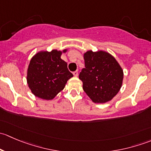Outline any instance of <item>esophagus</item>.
Returning a JSON list of instances; mask_svg holds the SVG:
<instances>
[{
	"mask_svg": "<svg viewBox=\"0 0 151 151\" xmlns=\"http://www.w3.org/2000/svg\"><path fill=\"white\" fill-rule=\"evenodd\" d=\"M73 74H74V77H77V76H78V71H74V72H73Z\"/></svg>",
	"mask_w": 151,
	"mask_h": 151,
	"instance_id": "34e87169",
	"label": "esophagus"
}]
</instances>
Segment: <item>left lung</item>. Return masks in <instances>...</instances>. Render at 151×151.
Instances as JSON below:
<instances>
[{
  "label": "left lung",
  "instance_id": "left-lung-1",
  "mask_svg": "<svg viewBox=\"0 0 151 151\" xmlns=\"http://www.w3.org/2000/svg\"><path fill=\"white\" fill-rule=\"evenodd\" d=\"M85 68L79 78L83 88L94 103H106L117 95L122 86L123 71L115 58L106 52L87 51Z\"/></svg>",
  "mask_w": 151,
  "mask_h": 151
}]
</instances>
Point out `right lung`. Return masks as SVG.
<instances>
[{"mask_svg": "<svg viewBox=\"0 0 151 151\" xmlns=\"http://www.w3.org/2000/svg\"><path fill=\"white\" fill-rule=\"evenodd\" d=\"M66 52V50L41 51L32 58L28 68L27 83L34 96L42 99H52L73 77L66 62L60 58L62 52Z\"/></svg>", "mask_w": 151, "mask_h": 151, "instance_id": "1", "label": "right lung"}]
</instances>
